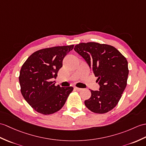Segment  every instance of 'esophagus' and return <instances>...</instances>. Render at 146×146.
<instances>
[{"label":"esophagus","mask_w":146,"mask_h":146,"mask_svg":"<svg viewBox=\"0 0 146 146\" xmlns=\"http://www.w3.org/2000/svg\"><path fill=\"white\" fill-rule=\"evenodd\" d=\"M74 88L76 90H77V91H81V90H82V88H78V87H76V86L74 87Z\"/></svg>","instance_id":"obj_1"}]
</instances>
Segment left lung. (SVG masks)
I'll return each mask as SVG.
<instances>
[{
    "label": "left lung",
    "mask_w": 146,
    "mask_h": 146,
    "mask_svg": "<svg viewBox=\"0 0 146 146\" xmlns=\"http://www.w3.org/2000/svg\"><path fill=\"white\" fill-rule=\"evenodd\" d=\"M74 50L86 61L98 77L96 82L100 85L98 91L90 90L91 98L84 101V104L93 113H108L116 106L127 85L126 58L116 48L106 44L81 43Z\"/></svg>",
    "instance_id": "8db88e82"
}]
</instances>
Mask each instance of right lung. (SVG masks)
Here are the masks:
<instances>
[{"label":"right lung","instance_id":"1","mask_svg":"<svg viewBox=\"0 0 146 146\" xmlns=\"http://www.w3.org/2000/svg\"><path fill=\"white\" fill-rule=\"evenodd\" d=\"M73 45L54 46L36 51L23 63L20 72L21 93L33 110L43 114L56 113L64 106L72 86H55L63 60Z\"/></svg>","mask_w":146,"mask_h":146}]
</instances>
